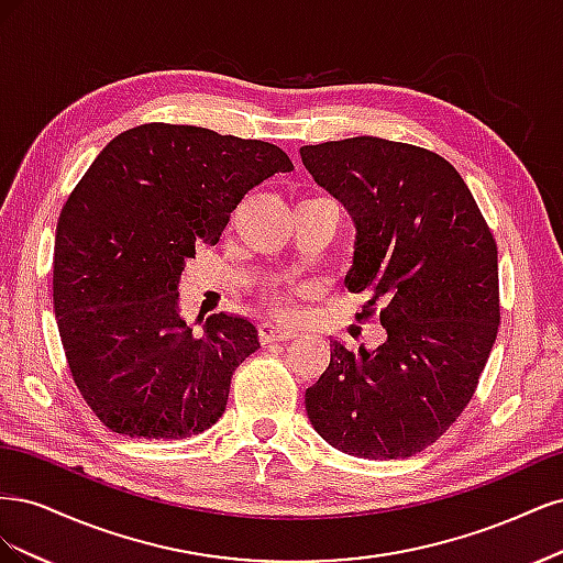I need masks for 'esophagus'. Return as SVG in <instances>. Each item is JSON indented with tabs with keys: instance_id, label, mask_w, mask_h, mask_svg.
<instances>
[{
	"instance_id": "obj_1",
	"label": "esophagus",
	"mask_w": 563,
	"mask_h": 563,
	"mask_svg": "<svg viewBox=\"0 0 563 563\" xmlns=\"http://www.w3.org/2000/svg\"><path fill=\"white\" fill-rule=\"evenodd\" d=\"M296 335H298V331L286 329V327H277V323H263V327H261L263 343H284V340H294Z\"/></svg>"
}]
</instances>
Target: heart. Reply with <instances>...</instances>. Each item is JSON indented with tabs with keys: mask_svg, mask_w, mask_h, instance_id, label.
I'll list each match as a JSON object with an SVG mask.
<instances>
[{
	"mask_svg": "<svg viewBox=\"0 0 563 563\" xmlns=\"http://www.w3.org/2000/svg\"><path fill=\"white\" fill-rule=\"evenodd\" d=\"M275 310H277V312H288V302H286V300H277V302H275Z\"/></svg>",
	"mask_w": 563,
	"mask_h": 563,
	"instance_id": "1",
	"label": "heart"
}]
</instances>
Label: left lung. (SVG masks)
<instances>
[{
    "label": "left lung",
    "instance_id": "8db88e82",
    "mask_svg": "<svg viewBox=\"0 0 563 563\" xmlns=\"http://www.w3.org/2000/svg\"><path fill=\"white\" fill-rule=\"evenodd\" d=\"M317 185L350 211L345 286L368 294L385 343L331 340L305 391L312 428L338 451L397 460L444 434L470 404L498 335V246L465 180L434 152L373 135L300 147Z\"/></svg>",
    "mask_w": 563,
    "mask_h": 563
}]
</instances>
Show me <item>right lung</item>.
Masks as SVG:
<instances>
[{"instance_id": "obj_1", "label": "right lung", "mask_w": 563, "mask_h": 563, "mask_svg": "<svg viewBox=\"0 0 563 563\" xmlns=\"http://www.w3.org/2000/svg\"><path fill=\"white\" fill-rule=\"evenodd\" d=\"M288 172L272 143L155 122L119 133L77 183L56 228L54 308L73 380L108 430L185 439L223 416L258 329L220 312L192 331L178 282L244 195Z\"/></svg>"}]
</instances>
